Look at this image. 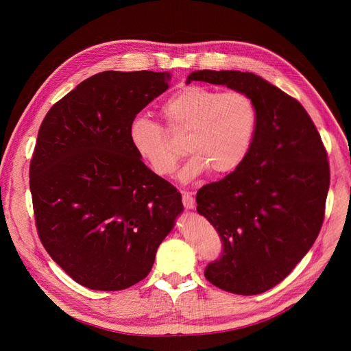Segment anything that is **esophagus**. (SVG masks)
I'll return each instance as SVG.
<instances>
[{
	"label": "esophagus",
	"mask_w": 351,
	"mask_h": 351,
	"mask_svg": "<svg viewBox=\"0 0 351 351\" xmlns=\"http://www.w3.org/2000/svg\"><path fill=\"white\" fill-rule=\"evenodd\" d=\"M182 195H183V197H182V202H183L184 208H186V210H194V207H195V199L191 197V194L183 191Z\"/></svg>",
	"instance_id": "1"
}]
</instances>
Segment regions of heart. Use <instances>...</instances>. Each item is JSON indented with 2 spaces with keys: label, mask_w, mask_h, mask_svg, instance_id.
Listing matches in <instances>:
<instances>
[{
  "label": "heart",
  "mask_w": 351,
  "mask_h": 351,
  "mask_svg": "<svg viewBox=\"0 0 351 351\" xmlns=\"http://www.w3.org/2000/svg\"><path fill=\"white\" fill-rule=\"evenodd\" d=\"M161 111L172 132L186 133L184 148L190 157L179 173L183 182L207 171L215 176L234 172L252 149L258 126L254 99L243 91L221 93L190 84L172 93ZM129 138L154 173H175L182 149L171 144L161 125L138 115L129 126Z\"/></svg>",
  "instance_id": "obj_1"
}]
</instances>
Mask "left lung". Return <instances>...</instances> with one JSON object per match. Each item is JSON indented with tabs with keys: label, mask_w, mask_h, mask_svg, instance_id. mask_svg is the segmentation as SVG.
<instances>
[{
	"label": "left lung",
	"mask_w": 351,
	"mask_h": 351,
	"mask_svg": "<svg viewBox=\"0 0 351 351\" xmlns=\"http://www.w3.org/2000/svg\"><path fill=\"white\" fill-rule=\"evenodd\" d=\"M191 80L254 99L258 126L245 161L197 191V213L223 241L204 275L217 287L260 294L282 282L313 247L324 221L329 164L321 136L297 99L252 72L195 71Z\"/></svg>",
	"instance_id": "8db88e82"
}]
</instances>
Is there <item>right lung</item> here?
Here are the masks:
<instances>
[{
	"label": "right lung",
	"mask_w": 351,
	"mask_h": 351,
	"mask_svg": "<svg viewBox=\"0 0 351 351\" xmlns=\"http://www.w3.org/2000/svg\"><path fill=\"white\" fill-rule=\"evenodd\" d=\"M169 80V72L97 73L40 126L29 171L38 236L84 287L114 291L143 280L183 213L180 193L129 138L132 121Z\"/></svg>",
	"instance_id": "add662e5"
}]
</instances>
